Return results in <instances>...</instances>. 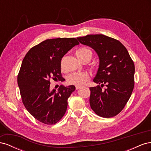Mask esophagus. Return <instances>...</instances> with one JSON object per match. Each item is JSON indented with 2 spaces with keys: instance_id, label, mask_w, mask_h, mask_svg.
I'll list each match as a JSON object with an SVG mask.
<instances>
[{
  "instance_id": "esophagus-1",
  "label": "esophagus",
  "mask_w": 151,
  "mask_h": 151,
  "mask_svg": "<svg viewBox=\"0 0 151 151\" xmlns=\"http://www.w3.org/2000/svg\"><path fill=\"white\" fill-rule=\"evenodd\" d=\"M81 88V86H76V89L77 90H78V89H79Z\"/></svg>"
}]
</instances>
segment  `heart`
<instances>
[{"instance_id": "b5f03b06", "label": "heart", "mask_w": 151, "mask_h": 151, "mask_svg": "<svg viewBox=\"0 0 151 151\" xmlns=\"http://www.w3.org/2000/svg\"><path fill=\"white\" fill-rule=\"evenodd\" d=\"M76 55L81 61L85 59H89L92 58V52L90 50L86 48H81L76 52ZM90 78L89 75L87 73H73L69 76L68 78V83L77 86H81L84 85Z\"/></svg>"}]
</instances>
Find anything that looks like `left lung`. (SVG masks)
I'll list each match as a JSON object with an SVG mask.
<instances>
[{
    "instance_id": "1",
    "label": "left lung",
    "mask_w": 151,
    "mask_h": 151,
    "mask_svg": "<svg viewBox=\"0 0 151 151\" xmlns=\"http://www.w3.org/2000/svg\"><path fill=\"white\" fill-rule=\"evenodd\" d=\"M95 50L99 65L94 83L90 88L91 109L99 116H115L125 107L134 88L135 65L127 48L119 41L103 35L77 38ZM106 89L102 90L104 86Z\"/></svg>"
}]
</instances>
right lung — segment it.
<instances>
[{
	"instance_id": "1",
	"label": "right lung",
	"mask_w": 151,
	"mask_h": 151,
	"mask_svg": "<svg viewBox=\"0 0 151 151\" xmlns=\"http://www.w3.org/2000/svg\"><path fill=\"white\" fill-rule=\"evenodd\" d=\"M74 38L48 39L26 53L17 76L22 101L35 119L47 125L55 124L65 115L67 99L76 89L62 85L50 90V80L61 81V60L79 45Z\"/></svg>"
}]
</instances>
